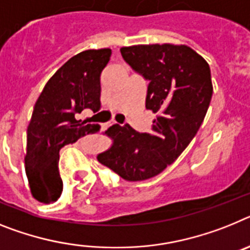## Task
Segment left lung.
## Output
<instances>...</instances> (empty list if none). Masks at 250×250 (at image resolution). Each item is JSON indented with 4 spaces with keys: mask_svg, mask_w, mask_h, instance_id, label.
Here are the masks:
<instances>
[{
    "mask_svg": "<svg viewBox=\"0 0 250 250\" xmlns=\"http://www.w3.org/2000/svg\"><path fill=\"white\" fill-rule=\"evenodd\" d=\"M121 54L148 80L146 108L157 117L149 133L129 125L108 128L113 145L97 158L127 181H143L176 161L195 137L211 101V74L203 56L186 45H134Z\"/></svg>",
    "mask_w": 250,
    "mask_h": 250,
    "instance_id": "left-lung-1",
    "label": "left lung"
}]
</instances>
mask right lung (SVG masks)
<instances>
[{
    "mask_svg": "<svg viewBox=\"0 0 250 250\" xmlns=\"http://www.w3.org/2000/svg\"><path fill=\"white\" fill-rule=\"evenodd\" d=\"M112 55L110 49L77 54L50 78L35 103L27 127L26 176L32 196L51 204L62 192L59 151L86 134L101 129L78 119L84 109H101V74Z\"/></svg>",
    "mask_w": 250,
    "mask_h": 250,
    "instance_id": "add662e5",
    "label": "right lung"
}]
</instances>
